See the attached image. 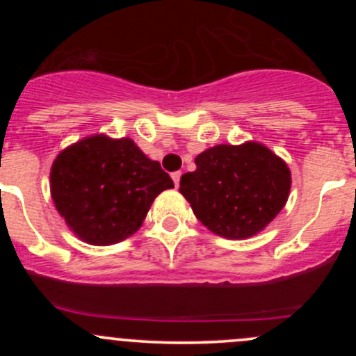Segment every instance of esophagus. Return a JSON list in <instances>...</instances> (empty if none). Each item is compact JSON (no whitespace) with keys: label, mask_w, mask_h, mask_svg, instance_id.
<instances>
[{"label":"esophagus","mask_w":356,"mask_h":356,"mask_svg":"<svg viewBox=\"0 0 356 356\" xmlns=\"http://www.w3.org/2000/svg\"><path fill=\"white\" fill-rule=\"evenodd\" d=\"M181 175H182L181 170H177V172H172V181L175 184V187H179V182H181Z\"/></svg>","instance_id":"esophagus-1"}]
</instances>
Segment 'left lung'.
<instances>
[{"label": "left lung", "mask_w": 356, "mask_h": 356, "mask_svg": "<svg viewBox=\"0 0 356 356\" xmlns=\"http://www.w3.org/2000/svg\"><path fill=\"white\" fill-rule=\"evenodd\" d=\"M291 189L283 159L257 142L220 144L195 157V170L181 177L179 192L214 234L251 238L280 214Z\"/></svg>", "instance_id": "obj_1"}]
</instances>
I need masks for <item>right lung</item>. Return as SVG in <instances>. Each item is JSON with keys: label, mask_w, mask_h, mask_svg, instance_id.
I'll return each mask as SVG.
<instances>
[{"label": "right lung", "mask_w": 356, "mask_h": 356, "mask_svg": "<svg viewBox=\"0 0 356 356\" xmlns=\"http://www.w3.org/2000/svg\"><path fill=\"white\" fill-rule=\"evenodd\" d=\"M174 182L130 138L93 136L61 150L50 172L56 211L85 243L110 246L132 236L154 199Z\"/></svg>", "instance_id": "right-lung-1"}]
</instances>
